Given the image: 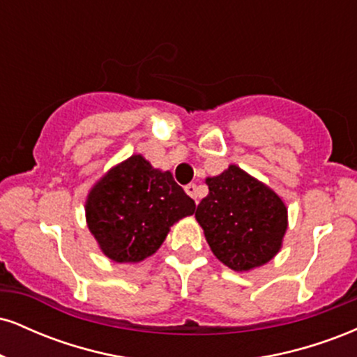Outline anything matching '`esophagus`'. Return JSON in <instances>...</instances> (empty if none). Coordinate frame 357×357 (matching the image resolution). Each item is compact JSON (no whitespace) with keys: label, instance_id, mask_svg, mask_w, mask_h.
<instances>
[{"label":"esophagus","instance_id":"esophagus-1","mask_svg":"<svg viewBox=\"0 0 357 357\" xmlns=\"http://www.w3.org/2000/svg\"><path fill=\"white\" fill-rule=\"evenodd\" d=\"M184 190H186L188 195H190L195 202H198V186H196V184H188Z\"/></svg>","mask_w":357,"mask_h":357}]
</instances>
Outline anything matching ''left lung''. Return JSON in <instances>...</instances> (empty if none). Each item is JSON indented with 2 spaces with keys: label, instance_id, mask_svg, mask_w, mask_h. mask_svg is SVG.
Listing matches in <instances>:
<instances>
[{
  "label": "left lung",
  "instance_id": "8db88e82",
  "mask_svg": "<svg viewBox=\"0 0 357 357\" xmlns=\"http://www.w3.org/2000/svg\"><path fill=\"white\" fill-rule=\"evenodd\" d=\"M206 184L210 192L195 216L215 257L235 272L272 260L287 231V208L280 196L235 165L206 178Z\"/></svg>",
  "mask_w": 357,
  "mask_h": 357
}]
</instances>
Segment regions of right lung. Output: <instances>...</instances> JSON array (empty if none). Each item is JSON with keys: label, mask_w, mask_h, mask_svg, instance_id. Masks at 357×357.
Returning <instances> with one entry per match:
<instances>
[{"label": "right lung", "mask_w": 357, "mask_h": 357, "mask_svg": "<svg viewBox=\"0 0 357 357\" xmlns=\"http://www.w3.org/2000/svg\"><path fill=\"white\" fill-rule=\"evenodd\" d=\"M195 208L169 171L154 169L141 154H134L93 184L85 218L105 257L136 264L158 252L169 228Z\"/></svg>", "instance_id": "right-lung-1"}]
</instances>
